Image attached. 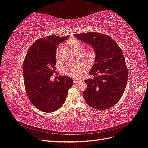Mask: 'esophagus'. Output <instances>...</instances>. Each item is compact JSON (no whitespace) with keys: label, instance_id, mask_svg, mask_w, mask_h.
Listing matches in <instances>:
<instances>
[{"label":"esophagus","instance_id":"obj_1","mask_svg":"<svg viewBox=\"0 0 148 148\" xmlns=\"http://www.w3.org/2000/svg\"><path fill=\"white\" fill-rule=\"evenodd\" d=\"M79 81H80V79H74V83H78Z\"/></svg>","mask_w":148,"mask_h":148}]
</instances>
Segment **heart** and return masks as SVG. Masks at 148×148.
Instances as JSON below:
<instances>
[{"mask_svg":"<svg viewBox=\"0 0 148 148\" xmlns=\"http://www.w3.org/2000/svg\"><path fill=\"white\" fill-rule=\"evenodd\" d=\"M68 44L71 50L77 55H79L82 53V59L84 63L87 64H92L96 58V51L92 47L85 48L84 50L83 45L78 39L71 38L68 41ZM82 66L81 65H71L67 64L62 69V72L64 74L70 76L72 77H77L82 72Z\"/></svg>","mask_w":148,"mask_h":148,"instance_id":"heart-1","label":"heart"}]
</instances>
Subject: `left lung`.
<instances>
[{
	"label": "left lung",
	"instance_id": "1",
	"mask_svg": "<svg viewBox=\"0 0 148 148\" xmlns=\"http://www.w3.org/2000/svg\"><path fill=\"white\" fill-rule=\"evenodd\" d=\"M75 36L96 51L95 64L85 79L83 96L87 104L97 110L114 106L122 97L127 86L128 69L122 49L108 35L95 32L75 34Z\"/></svg>",
	"mask_w": 148,
	"mask_h": 148
}]
</instances>
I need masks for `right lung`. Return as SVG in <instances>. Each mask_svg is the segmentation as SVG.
<instances>
[{
  "instance_id": "add662e5",
  "label": "right lung",
  "mask_w": 148,
  "mask_h": 148,
  "mask_svg": "<svg viewBox=\"0 0 148 148\" xmlns=\"http://www.w3.org/2000/svg\"><path fill=\"white\" fill-rule=\"evenodd\" d=\"M69 36H48L36 41L28 51L23 65L26 92L31 103L44 112L59 109L65 102L73 80L64 76L51 81L56 73L57 46Z\"/></svg>"
}]
</instances>
